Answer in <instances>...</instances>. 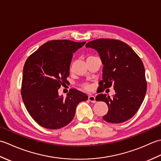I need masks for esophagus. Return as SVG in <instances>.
Masks as SVG:
<instances>
[{
    "label": "esophagus",
    "instance_id": "esophagus-1",
    "mask_svg": "<svg viewBox=\"0 0 161 161\" xmlns=\"http://www.w3.org/2000/svg\"><path fill=\"white\" fill-rule=\"evenodd\" d=\"M88 100L93 102V103H95V102H96V100H95V97L94 95H90V96H88Z\"/></svg>",
    "mask_w": 161,
    "mask_h": 161
}]
</instances>
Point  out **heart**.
<instances>
[{"label": "heart", "instance_id": "1", "mask_svg": "<svg viewBox=\"0 0 161 161\" xmlns=\"http://www.w3.org/2000/svg\"><path fill=\"white\" fill-rule=\"evenodd\" d=\"M84 88H86V89H87V90H88V89H90L91 88V86L89 84H86L85 85V86H84Z\"/></svg>", "mask_w": 161, "mask_h": 161}]
</instances>
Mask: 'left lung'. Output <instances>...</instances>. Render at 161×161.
Here are the masks:
<instances>
[{"mask_svg": "<svg viewBox=\"0 0 161 161\" xmlns=\"http://www.w3.org/2000/svg\"><path fill=\"white\" fill-rule=\"evenodd\" d=\"M86 47L97 51L104 66L100 88L104 89L113 85L115 90L112 97L100 93L95 98L108 105V113L102 118L111 123L128 120L141 107L147 91L145 70L141 58L119 40L96 39L86 43Z\"/></svg>", "mask_w": 161, "mask_h": 161, "instance_id": "obj_1", "label": "left lung"}]
</instances>
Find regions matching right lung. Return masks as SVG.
I'll use <instances>...</instances> for the list:
<instances>
[{"instance_id": "obj_1", "label": "right lung", "mask_w": 161, "mask_h": 161, "mask_svg": "<svg viewBox=\"0 0 161 161\" xmlns=\"http://www.w3.org/2000/svg\"><path fill=\"white\" fill-rule=\"evenodd\" d=\"M86 42L53 40L44 43L26 60L21 95L31 117L43 127L57 129L72 121L76 107L87 95L71 89L66 97L58 90L70 73L73 54Z\"/></svg>"}]
</instances>
